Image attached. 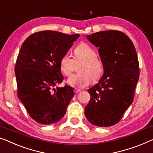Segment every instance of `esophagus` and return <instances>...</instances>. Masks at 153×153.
I'll list each match as a JSON object with an SVG mask.
<instances>
[{"mask_svg": "<svg viewBox=\"0 0 153 153\" xmlns=\"http://www.w3.org/2000/svg\"><path fill=\"white\" fill-rule=\"evenodd\" d=\"M80 92H81V90H79V89H75L74 90V93H76V94H78V93Z\"/></svg>", "mask_w": 153, "mask_h": 153, "instance_id": "obj_1", "label": "esophagus"}]
</instances>
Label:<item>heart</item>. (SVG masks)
Returning <instances> with one entry per match:
<instances>
[{"mask_svg": "<svg viewBox=\"0 0 153 153\" xmlns=\"http://www.w3.org/2000/svg\"><path fill=\"white\" fill-rule=\"evenodd\" d=\"M97 56L96 50L85 43H80L75 48L74 59L68 53L62 56L59 65L65 76L71 74L75 63H82L79 69L80 73L70 76L67 80L68 85L73 88H83L91 83L92 79L97 80L102 76L104 64Z\"/></svg>", "mask_w": 153, "mask_h": 153, "instance_id": "obj_1", "label": "heart"}]
</instances>
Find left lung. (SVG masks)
<instances>
[{"label": "left lung", "mask_w": 153, "mask_h": 153, "mask_svg": "<svg viewBox=\"0 0 153 153\" xmlns=\"http://www.w3.org/2000/svg\"><path fill=\"white\" fill-rule=\"evenodd\" d=\"M87 38L99 48L104 72L99 83L88 90L90 100L85 115L92 125L110 127L121 120L133 102L139 77L137 52L131 40L120 31H102Z\"/></svg>", "instance_id": "left-lung-1"}]
</instances>
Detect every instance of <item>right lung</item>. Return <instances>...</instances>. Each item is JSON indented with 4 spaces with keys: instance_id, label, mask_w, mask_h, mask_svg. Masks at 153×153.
<instances>
[{
    "instance_id": "obj_1",
    "label": "right lung",
    "mask_w": 153,
    "mask_h": 153,
    "mask_svg": "<svg viewBox=\"0 0 153 153\" xmlns=\"http://www.w3.org/2000/svg\"><path fill=\"white\" fill-rule=\"evenodd\" d=\"M79 36L45 30L34 33L22 44L15 65L17 94L40 124L60 121L74 97L72 87H54L63 80L60 59Z\"/></svg>"
}]
</instances>
